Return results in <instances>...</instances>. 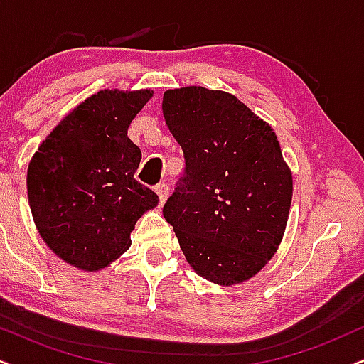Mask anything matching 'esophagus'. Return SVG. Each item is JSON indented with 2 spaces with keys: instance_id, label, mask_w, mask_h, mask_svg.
I'll return each instance as SVG.
<instances>
[{
  "instance_id": "1",
  "label": "esophagus",
  "mask_w": 364,
  "mask_h": 364,
  "mask_svg": "<svg viewBox=\"0 0 364 364\" xmlns=\"http://www.w3.org/2000/svg\"><path fill=\"white\" fill-rule=\"evenodd\" d=\"M156 193H158L161 205H163L164 201H166V198L169 196V186L166 185V183H159V185L156 186Z\"/></svg>"
}]
</instances>
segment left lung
I'll return each instance as SVG.
<instances>
[{
  "label": "left lung",
  "mask_w": 364,
  "mask_h": 364,
  "mask_svg": "<svg viewBox=\"0 0 364 364\" xmlns=\"http://www.w3.org/2000/svg\"><path fill=\"white\" fill-rule=\"evenodd\" d=\"M163 116L185 156L163 215L188 264L220 285L254 277L277 250L292 201L274 129L235 95L195 85L164 92Z\"/></svg>",
  "instance_id": "left-lung-1"
}]
</instances>
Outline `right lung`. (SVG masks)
<instances>
[{"mask_svg":"<svg viewBox=\"0 0 364 364\" xmlns=\"http://www.w3.org/2000/svg\"><path fill=\"white\" fill-rule=\"evenodd\" d=\"M151 90H100L60 121L30 161L35 225L60 259L100 270L131 245V232L159 198L134 178L141 149L127 137Z\"/></svg>","mask_w":364,"mask_h":364,"instance_id":"add662e5","label":"right lung"}]
</instances>
